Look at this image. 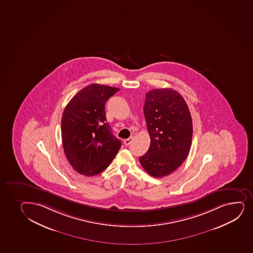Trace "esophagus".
<instances>
[{
	"label": "esophagus",
	"mask_w": 253,
	"mask_h": 253,
	"mask_svg": "<svg viewBox=\"0 0 253 253\" xmlns=\"http://www.w3.org/2000/svg\"><path fill=\"white\" fill-rule=\"evenodd\" d=\"M133 137H130V138H128V139H125V140H124V144H125L126 146H128V145H130L131 143L133 142Z\"/></svg>",
	"instance_id": "obj_1"
}]
</instances>
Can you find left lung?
<instances>
[{"label":"left lung","instance_id":"1","mask_svg":"<svg viewBox=\"0 0 253 253\" xmlns=\"http://www.w3.org/2000/svg\"><path fill=\"white\" fill-rule=\"evenodd\" d=\"M144 115L151 145L147 152L139 156V162L154 177L168 176L182 165L190 151V111L181 94L170 88H162L145 95Z\"/></svg>","mask_w":253,"mask_h":253}]
</instances>
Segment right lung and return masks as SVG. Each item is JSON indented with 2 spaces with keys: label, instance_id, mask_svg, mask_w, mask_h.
Here are the masks:
<instances>
[{
  "label": "right lung",
  "instance_id": "right-lung-1",
  "mask_svg": "<svg viewBox=\"0 0 253 253\" xmlns=\"http://www.w3.org/2000/svg\"><path fill=\"white\" fill-rule=\"evenodd\" d=\"M120 88L91 84L78 91L63 112L61 137L66 158L77 172L105 170L121 147L107 123L105 103Z\"/></svg>",
  "mask_w": 253,
  "mask_h": 253
}]
</instances>
